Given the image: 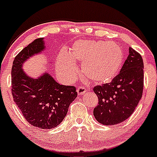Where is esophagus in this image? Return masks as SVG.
Masks as SVG:
<instances>
[{"label":"esophagus","instance_id":"34e87169","mask_svg":"<svg viewBox=\"0 0 157 157\" xmlns=\"http://www.w3.org/2000/svg\"><path fill=\"white\" fill-rule=\"evenodd\" d=\"M87 91V89H86V87H82V86H81V87H78V88H77V93H78V94H85V92Z\"/></svg>","mask_w":157,"mask_h":157}]
</instances>
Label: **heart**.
I'll use <instances>...</instances> for the list:
<instances>
[{
  "mask_svg": "<svg viewBox=\"0 0 157 157\" xmlns=\"http://www.w3.org/2000/svg\"><path fill=\"white\" fill-rule=\"evenodd\" d=\"M124 52L118 45L99 40H78L68 55L59 54L57 70L63 80L75 78L77 68L74 62H82V71L87 78L97 84L109 83L117 76L124 62Z\"/></svg>",
  "mask_w": 157,
  "mask_h": 157,
  "instance_id": "b5f03b06",
  "label": "heart"
}]
</instances>
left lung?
I'll return each instance as SVG.
<instances>
[{
    "label": "left lung",
    "instance_id": "1",
    "mask_svg": "<svg viewBox=\"0 0 157 157\" xmlns=\"http://www.w3.org/2000/svg\"><path fill=\"white\" fill-rule=\"evenodd\" d=\"M143 88V59L129 47V55L118 75L109 83L93 89L99 99L98 105L94 109L96 120L103 125H115L124 121L137 107Z\"/></svg>",
    "mask_w": 157,
    "mask_h": 157
}]
</instances>
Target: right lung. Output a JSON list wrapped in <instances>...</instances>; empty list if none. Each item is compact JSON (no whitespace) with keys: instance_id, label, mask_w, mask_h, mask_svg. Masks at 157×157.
<instances>
[{"instance_id":"obj_1","label":"right lung","mask_w":157,"mask_h":157,"mask_svg":"<svg viewBox=\"0 0 157 157\" xmlns=\"http://www.w3.org/2000/svg\"><path fill=\"white\" fill-rule=\"evenodd\" d=\"M44 48L43 39L38 38L16 55L11 71L12 94L29 124L41 129H52L63 121L77 92L74 86L60 85L45 72L35 79L25 73L22 63Z\"/></svg>"}]
</instances>
